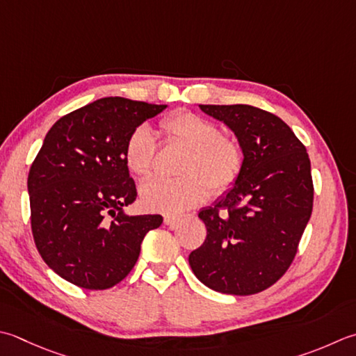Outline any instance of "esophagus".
Here are the masks:
<instances>
[{"instance_id":"34e87169","label":"esophagus","mask_w":356,"mask_h":356,"mask_svg":"<svg viewBox=\"0 0 356 356\" xmlns=\"http://www.w3.org/2000/svg\"><path fill=\"white\" fill-rule=\"evenodd\" d=\"M179 222H180V218H177V216H165V224L170 228H176Z\"/></svg>"}]
</instances>
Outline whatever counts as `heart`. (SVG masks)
Masks as SVG:
<instances>
[{
    "instance_id": "heart-1",
    "label": "heart",
    "mask_w": 356,
    "mask_h": 356,
    "mask_svg": "<svg viewBox=\"0 0 356 356\" xmlns=\"http://www.w3.org/2000/svg\"><path fill=\"white\" fill-rule=\"evenodd\" d=\"M166 140L185 148L180 162L182 177L149 179L140 186V204L148 211L179 214L202 204L213 193L234 185L243 166L241 145L222 136L220 129L194 113H174L160 122ZM154 159V138L142 124L131 132L124 146V162L138 177L148 176Z\"/></svg>"
}]
</instances>
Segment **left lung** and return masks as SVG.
<instances>
[{"label": "left lung", "instance_id": "obj_1", "mask_svg": "<svg viewBox=\"0 0 356 356\" xmlns=\"http://www.w3.org/2000/svg\"><path fill=\"white\" fill-rule=\"evenodd\" d=\"M199 108L234 132L243 166L224 196L200 210L207 239L188 262L208 289L239 296L259 293L287 271L310 219V159L275 114L250 104Z\"/></svg>", "mask_w": 356, "mask_h": 356}]
</instances>
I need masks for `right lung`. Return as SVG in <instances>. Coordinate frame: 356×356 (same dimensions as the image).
I'll return each instance as SVG.
<instances>
[{"label":"right lung","mask_w":356,"mask_h":356,"mask_svg":"<svg viewBox=\"0 0 356 356\" xmlns=\"http://www.w3.org/2000/svg\"><path fill=\"white\" fill-rule=\"evenodd\" d=\"M166 104L106 97L61 117L44 137L27 177L35 245L63 280L88 290L128 276L160 214L129 216L137 197L124 162L132 131Z\"/></svg>","instance_id":"add662e5"}]
</instances>
